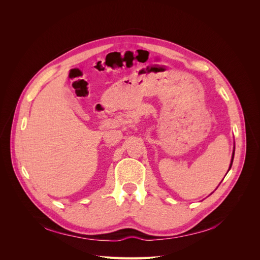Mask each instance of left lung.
Here are the masks:
<instances>
[{
	"mask_svg": "<svg viewBox=\"0 0 260 260\" xmlns=\"http://www.w3.org/2000/svg\"><path fill=\"white\" fill-rule=\"evenodd\" d=\"M234 154H235V149L233 151V154H232V159H231V165H230V168H229V171L231 170V168H232V165H233V160H234ZM228 171V172H229ZM228 174V173H226Z\"/></svg>",
	"mask_w": 260,
	"mask_h": 260,
	"instance_id": "1",
	"label": "left lung"
}]
</instances>
